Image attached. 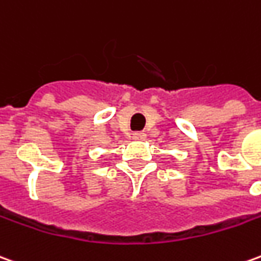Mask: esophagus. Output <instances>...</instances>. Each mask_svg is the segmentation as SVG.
<instances>
[{"mask_svg": "<svg viewBox=\"0 0 261 261\" xmlns=\"http://www.w3.org/2000/svg\"><path fill=\"white\" fill-rule=\"evenodd\" d=\"M145 133H143V131H136V133H133V138L134 140H144L145 138Z\"/></svg>", "mask_w": 261, "mask_h": 261, "instance_id": "34e87169", "label": "esophagus"}]
</instances>
